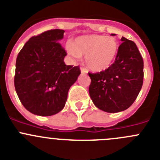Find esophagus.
Instances as JSON below:
<instances>
[{
	"mask_svg": "<svg viewBox=\"0 0 160 160\" xmlns=\"http://www.w3.org/2000/svg\"><path fill=\"white\" fill-rule=\"evenodd\" d=\"M80 72H81L82 74H85V73H87V70L83 68H80Z\"/></svg>",
	"mask_w": 160,
	"mask_h": 160,
	"instance_id": "obj_1",
	"label": "esophagus"
}]
</instances>
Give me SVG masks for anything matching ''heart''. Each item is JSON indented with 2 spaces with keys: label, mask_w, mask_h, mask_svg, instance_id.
<instances>
[{
  "label": "heart",
  "mask_w": 160,
  "mask_h": 160,
  "mask_svg": "<svg viewBox=\"0 0 160 160\" xmlns=\"http://www.w3.org/2000/svg\"><path fill=\"white\" fill-rule=\"evenodd\" d=\"M67 53L75 59L84 56L85 65L93 72L107 69L114 62L118 44L114 37L90 35L77 37L66 46Z\"/></svg>",
  "instance_id": "obj_1"
}]
</instances>
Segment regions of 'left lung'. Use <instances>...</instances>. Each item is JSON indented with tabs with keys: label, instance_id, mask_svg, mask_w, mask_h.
I'll list each match as a JSON object with an SVG mask.
<instances>
[{
	"label": "left lung",
	"instance_id": "1",
	"mask_svg": "<svg viewBox=\"0 0 160 160\" xmlns=\"http://www.w3.org/2000/svg\"><path fill=\"white\" fill-rule=\"evenodd\" d=\"M121 41L114 63L105 71L88 73L89 95L92 102L98 109L108 113L129 108L143 85L144 62L137 45L125 37Z\"/></svg>",
	"mask_w": 160,
	"mask_h": 160
}]
</instances>
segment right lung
I'll return each mask as SVG.
<instances>
[{
    "instance_id": "obj_1",
    "label": "right lung",
    "mask_w": 160,
    "mask_h": 160,
    "mask_svg": "<svg viewBox=\"0 0 160 160\" xmlns=\"http://www.w3.org/2000/svg\"><path fill=\"white\" fill-rule=\"evenodd\" d=\"M64 33L54 29L31 37L16 58V92L23 107L35 115L51 116L61 111L80 74L78 66L64 62L67 53L58 42Z\"/></svg>"
}]
</instances>
